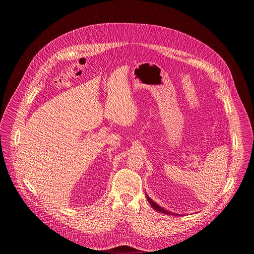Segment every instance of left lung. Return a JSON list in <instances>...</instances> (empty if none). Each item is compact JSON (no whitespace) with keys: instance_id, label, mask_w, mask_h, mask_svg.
<instances>
[{"instance_id":"1","label":"left lung","mask_w":254,"mask_h":254,"mask_svg":"<svg viewBox=\"0 0 254 254\" xmlns=\"http://www.w3.org/2000/svg\"><path fill=\"white\" fill-rule=\"evenodd\" d=\"M147 199H148V201H149V203L151 204V206L155 209V210H157V211H159V212H161V213H165V214H170L168 211H166L164 208H162V207H160L159 205H157L154 201H152V199H150L149 198V196H147ZM172 214V213H171Z\"/></svg>"}]
</instances>
